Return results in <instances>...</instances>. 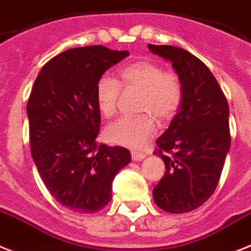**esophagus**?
<instances>
[{
    "instance_id": "esophagus-1",
    "label": "esophagus",
    "mask_w": 251,
    "mask_h": 251,
    "mask_svg": "<svg viewBox=\"0 0 251 251\" xmlns=\"http://www.w3.org/2000/svg\"><path fill=\"white\" fill-rule=\"evenodd\" d=\"M146 157L145 153H141V152H132V158H133V161H141L143 158Z\"/></svg>"
}]
</instances>
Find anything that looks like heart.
<instances>
[{"label":"heart","mask_w":251,"mask_h":251,"mask_svg":"<svg viewBox=\"0 0 251 251\" xmlns=\"http://www.w3.org/2000/svg\"><path fill=\"white\" fill-rule=\"evenodd\" d=\"M118 81L100 77L95 85V100L100 114L111 117L117 110L121 89L138 91L134 117H121L105 129L111 143L129 149H142L156 133V121L168 123L179 110L183 100V85L173 72H164L162 66L149 59H140L118 71Z\"/></svg>","instance_id":"obj_1"}]
</instances>
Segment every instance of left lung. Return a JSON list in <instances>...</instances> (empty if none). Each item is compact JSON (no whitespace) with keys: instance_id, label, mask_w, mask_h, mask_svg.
I'll return each mask as SVG.
<instances>
[{"instance_id":"obj_1","label":"left lung","mask_w":251,"mask_h":251,"mask_svg":"<svg viewBox=\"0 0 251 251\" xmlns=\"http://www.w3.org/2000/svg\"><path fill=\"white\" fill-rule=\"evenodd\" d=\"M149 49L170 62L183 85L177 114L156 141L166 173L152 196L164 211L187 213L201 207L220 180L231 145L228 104L215 76L196 55L173 46L149 44Z\"/></svg>"}]
</instances>
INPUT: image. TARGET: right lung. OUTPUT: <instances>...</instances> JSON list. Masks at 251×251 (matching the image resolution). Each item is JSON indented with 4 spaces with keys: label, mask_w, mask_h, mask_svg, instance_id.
<instances>
[{
    "label": "right lung",
    "mask_w": 251,
    "mask_h": 251,
    "mask_svg": "<svg viewBox=\"0 0 251 251\" xmlns=\"http://www.w3.org/2000/svg\"><path fill=\"white\" fill-rule=\"evenodd\" d=\"M128 50L102 46L55 55L34 82L27 101L30 147L38 173L57 202L78 213H95L111 199L118 171L130 162L124 147L98 145L100 111L95 85Z\"/></svg>",
    "instance_id": "add662e5"
}]
</instances>
